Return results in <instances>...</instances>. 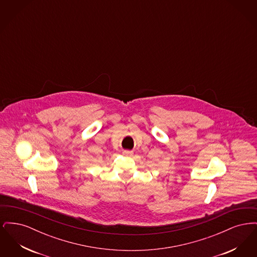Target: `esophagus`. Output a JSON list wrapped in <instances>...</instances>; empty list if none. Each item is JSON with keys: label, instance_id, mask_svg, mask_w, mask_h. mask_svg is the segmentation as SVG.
I'll return each instance as SVG.
<instances>
[{"label": "esophagus", "instance_id": "obj_1", "mask_svg": "<svg viewBox=\"0 0 257 257\" xmlns=\"http://www.w3.org/2000/svg\"><path fill=\"white\" fill-rule=\"evenodd\" d=\"M123 153H124V154H131L132 152H131V151H128V150H126V151H124Z\"/></svg>", "mask_w": 257, "mask_h": 257}]
</instances>
